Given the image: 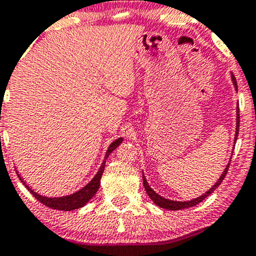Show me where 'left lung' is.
Wrapping results in <instances>:
<instances>
[{
	"label": "left lung",
	"mask_w": 256,
	"mask_h": 256,
	"mask_svg": "<svg viewBox=\"0 0 256 256\" xmlns=\"http://www.w3.org/2000/svg\"><path fill=\"white\" fill-rule=\"evenodd\" d=\"M232 80H233V84H234L236 90H238V86H236V80L234 77V74H232ZM238 132H239V109L236 108V137H234V144L236 141V137H238ZM230 163L227 164V166H226L224 172L222 173V176H220V179L217 180L216 182H214V186L211 188V189L208 190V192H206L204 195L198 196V198H194V200H190V201H174V200H168V198H162L160 195H158L157 192H154V190L152 189V188L150 186L148 182H147L146 178L144 176H142L144 178V190H146V192L148 194L150 198L153 201V202L156 204L157 206L162 207V208H166V210H172V211H178V210H184V208H189V207H192L195 205H198V204H200L201 201L205 200L208 195H211L212 192L216 190V188H218V185H220V182H223V179H224L226 174H227L228 172V168H230Z\"/></svg>",
	"instance_id": "1"
}]
</instances>
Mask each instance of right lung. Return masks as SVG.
Segmentation results:
<instances>
[{
    "label": "right lung",
    "instance_id": "right-lung-1",
    "mask_svg": "<svg viewBox=\"0 0 256 256\" xmlns=\"http://www.w3.org/2000/svg\"><path fill=\"white\" fill-rule=\"evenodd\" d=\"M121 142H122V137L115 140L114 142L110 144L109 148H108L106 153V157H104L103 163H102L100 168H99L98 173L96 174V176H94L84 188H82V189L78 190L77 192L71 194V195L62 196V198H46V196H42L38 192H34V190H32V188H29V185L26 184V182L22 179L20 174H18V172H17V176L20 179V182L26 185V189L33 194L34 198H36L38 201H40L42 205L50 207V208H54V210H61V211H72V210H77L80 208V207L84 206L86 204H87L88 201L96 195V192H98L99 185H100V178L103 176V172H104V168H106V162L108 157H109V154L112 152V150L119 146Z\"/></svg>",
    "mask_w": 256,
    "mask_h": 256
}]
</instances>
